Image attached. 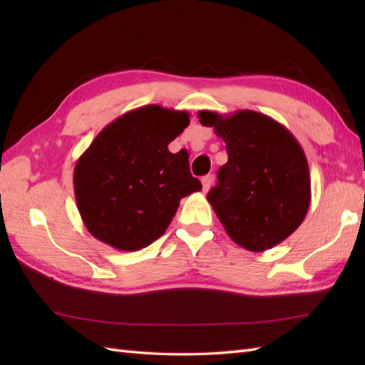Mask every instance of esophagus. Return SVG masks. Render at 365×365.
Listing matches in <instances>:
<instances>
[{"mask_svg":"<svg viewBox=\"0 0 365 365\" xmlns=\"http://www.w3.org/2000/svg\"><path fill=\"white\" fill-rule=\"evenodd\" d=\"M213 180H215V177H213V174H208V175H205V177H202V188H204V191L207 192L208 190L212 188V185H213Z\"/></svg>","mask_w":365,"mask_h":365,"instance_id":"obj_1","label":"esophagus"}]
</instances>
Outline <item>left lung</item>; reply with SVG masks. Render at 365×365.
<instances>
[{"mask_svg": "<svg viewBox=\"0 0 365 365\" xmlns=\"http://www.w3.org/2000/svg\"><path fill=\"white\" fill-rule=\"evenodd\" d=\"M226 143L229 160L207 195L227 235L247 251H267L289 238L311 205L304 150L282 123L251 110L222 115L199 111Z\"/></svg>", "mask_w": 365, "mask_h": 365, "instance_id": "obj_1", "label": "left lung"}]
</instances>
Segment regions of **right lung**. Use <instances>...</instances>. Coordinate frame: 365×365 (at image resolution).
Wrapping results in <instances>:
<instances>
[{
    "instance_id": "1",
    "label": "right lung",
    "mask_w": 365,
    "mask_h": 365,
    "mask_svg": "<svg viewBox=\"0 0 365 365\" xmlns=\"http://www.w3.org/2000/svg\"><path fill=\"white\" fill-rule=\"evenodd\" d=\"M190 114L160 105L131 110L100 131L73 170L76 205L92 237L139 251L165 234L182 197L202 190L185 152L170 141Z\"/></svg>"
}]
</instances>
